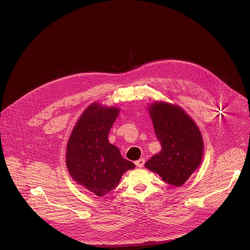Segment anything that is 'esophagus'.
Segmentation results:
<instances>
[{
  "label": "esophagus",
  "mask_w": 250,
  "mask_h": 250,
  "mask_svg": "<svg viewBox=\"0 0 250 250\" xmlns=\"http://www.w3.org/2000/svg\"><path fill=\"white\" fill-rule=\"evenodd\" d=\"M145 162H146L145 158H140V159H138V160H136V161H135V165H136L137 167L141 168V167H144Z\"/></svg>",
  "instance_id": "1"
}]
</instances>
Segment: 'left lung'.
Masks as SVG:
<instances>
[{
  "label": "left lung",
  "mask_w": 250,
  "mask_h": 250,
  "mask_svg": "<svg viewBox=\"0 0 250 250\" xmlns=\"http://www.w3.org/2000/svg\"><path fill=\"white\" fill-rule=\"evenodd\" d=\"M149 114L161 150L146 163V167L157 173L167 184L181 186L202 161V134L180 106L154 103L149 106Z\"/></svg>",
  "instance_id": "left-lung-1"
}]
</instances>
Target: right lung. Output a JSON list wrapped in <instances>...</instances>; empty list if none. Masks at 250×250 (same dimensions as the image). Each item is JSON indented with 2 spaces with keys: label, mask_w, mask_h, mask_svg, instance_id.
<instances>
[{
  "label": "right lung",
  "mask_w": 250,
  "mask_h": 250,
  "mask_svg": "<svg viewBox=\"0 0 250 250\" xmlns=\"http://www.w3.org/2000/svg\"><path fill=\"white\" fill-rule=\"evenodd\" d=\"M118 116L119 109L94 103L82 114L68 140L66 165L71 177L99 197L114 190L124 173L134 168L108 139Z\"/></svg>",
  "instance_id": "obj_1"
}]
</instances>
